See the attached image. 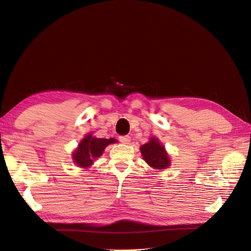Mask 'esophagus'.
<instances>
[{"instance_id": "esophagus-1", "label": "esophagus", "mask_w": 251, "mask_h": 251, "mask_svg": "<svg viewBox=\"0 0 251 251\" xmlns=\"http://www.w3.org/2000/svg\"><path fill=\"white\" fill-rule=\"evenodd\" d=\"M119 140H120V142H122L123 144H129L131 138L129 136H121L119 138Z\"/></svg>"}]
</instances>
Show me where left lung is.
<instances>
[{
	"label": "left lung",
	"instance_id": "8db88e82",
	"mask_svg": "<svg viewBox=\"0 0 251 251\" xmlns=\"http://www.w3.org/2000/svg\"><path fill=\"white\" fill-rule=\"evenodd\" d=\"M140 151L144 161L153 170L164 171L170 168L171 158L158 138H150L149 142L140 147Z\"/></svg>",
	"mask_w": 251,
	"mask_h": 251
}]
</instances>
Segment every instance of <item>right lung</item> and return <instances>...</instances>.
I'll use <instances>...</instances> for the list:
<instances>
[{"mask_svg": "<svg viewBox=\"0 0 251 251\" xmlns=\"http://www.w3.org/2000/svg\"><path fill=\"white\" fill-rule=\"evenodd\" d=\"M114 138H96L92 133H87L72 152L73 163L80 169H89L94 163V160L100 158L109 144L117 143Z\"/></svg>", "mask_w": 251, "mask_h": 251, "instance_id": "1", "label": "right lung"}]
</instances>
